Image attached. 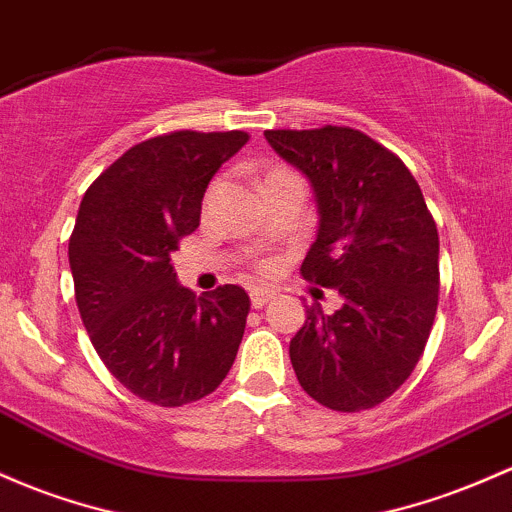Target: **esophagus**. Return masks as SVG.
<instances>
[{
  "label": "esophagus",
  "instance_id": "esophagus-1",
  "mask_svg": "<svg viewBox=\"0 0 512 512\" xmlns=\"http://www.w3.org/2000/svg\"><path fill=\"white\" fill-rule=\"evenodd\" d=\"M272 299H274V291H272V289H252V291H250L252 308L267 306V303L272 301Z\"/></svg>",
  "mask_w": 512,
  "mask_h": 512
}]
</instances>
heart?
Returning a JSON list of instances; mask_svg holds the SVG:
<instances>
[{
  "instance_id": "heart-1",
  "label": "heart",
  "mask_w": 512,
  "mask_h": 512,
  "mask_svg": "<svg viewBox=\"0 0 512 512\" xmlns=\"http://www.w3.org/2000/svg\"><path fill=\"white\" fill-rule=\"evenodd\" d=\"M279 172H284V170H274L272 174H279ZM272 174H267V177H272ZM262 269H265V272H267V269H272V260H265V262H262V265H260Z\"/></svg>"
}]
</instances>
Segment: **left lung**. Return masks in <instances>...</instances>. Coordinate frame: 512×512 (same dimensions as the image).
<instances>
[{
	"instance_id": "left-lung-1",
	"label": "left lung",
	"mask_w": 512,
	"mask_h": 512,
	"mask_svg": "<svg viewBox=\"0 0 512 512\" xmlns=\"http://www.w3.org/2000/svg\"><path fill=\"white\" fill-rule=\"evenodd\" d=\"M274 153L316 192L318 235L303 279L335 289L342 306H306L289 357L320 406L367 411L411 376L430 338L440 291V238L418 182L362 131L323 126L265 131Z\"/></svg>"
}]
</instances>
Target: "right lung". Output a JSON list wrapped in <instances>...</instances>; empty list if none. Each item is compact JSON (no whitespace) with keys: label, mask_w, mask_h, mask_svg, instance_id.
I'll return each instance as SVG.
<instances>
[{"label":"right lung","mask_w":512,"mask_h":512,"mask_svg":"<svg viewBox=\"0 0 512 512\" xmlns=\"http://www.w3.org/2000/svg\"><path fill=\"white\" fill-rule=\"evenodd\" d=\"M250 140L245 131H174L143 140L84 192L70 235L75 299L111 374L155 406L218 389L233 367L250 296L235 284L196 296L170 255L201 218L211 177Z\"/></svg>","instance_id":"1"}]
</instances>
